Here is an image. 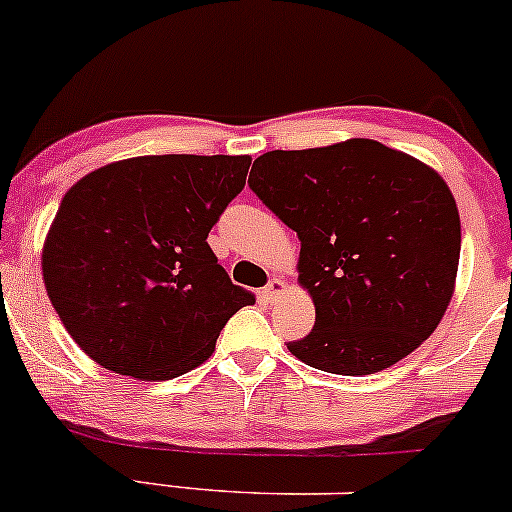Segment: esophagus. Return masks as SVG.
Instances as JSON below:
<instances>
[{
	"instance_id": "34e87169",
	"label": "esophagus",
	"mask_w": 512,
	"mask_h": 512,
	"mask_svg": "<svg viewBox=\"0 0 512 512\" xmlns=\"http://www.w3.org/2000/svg\"><path fill=\"white\" fill-rule=\"evenodd\" d=\"M283 293H286V281H281V279H272L269 281V286L264 288V298L267 300H276Z\"/></svg>"
}]
</instances>
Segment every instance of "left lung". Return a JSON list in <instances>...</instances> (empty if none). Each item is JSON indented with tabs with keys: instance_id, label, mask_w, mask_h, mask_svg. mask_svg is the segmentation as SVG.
Wrapping results in <instances>:
<instances>
[{
	"instance_id": "1",
	"label": "left lung",
	"mask_w": 512,
	"mask_h": 512,
	"mask_svg": "<svg viewBox=\"0 0 512 512\" xmlns=\"http://www.w3.org/2000/svg\"><path fill=\"white\" fill-rule=\"evenodd\" d=\"M250 188L298 233V283L315 329L288 350L362 377L420 348L455 291L460 214L420 159L369 138L257 157Z\"/></svg>"
}]
</instances>
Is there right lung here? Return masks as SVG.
Returning <instances> with one entry per match:
<instances>
[{"label":"right lung","instance_id":"obj_1","mask_svg":"<svg viewBox=\"0 0 512 512\" xmlns=\"http://www.w3.org/2000/svg\"><path fill=\"white\" fill-rule=\"evenodd\" d=\"M248 155H147L73 183L42 245V281L73 341L116 374L166 381L207 360L252 293L207 236L245 186Z\"/></svg>","mask_w":512,"mask_h":512}]
</instances>
